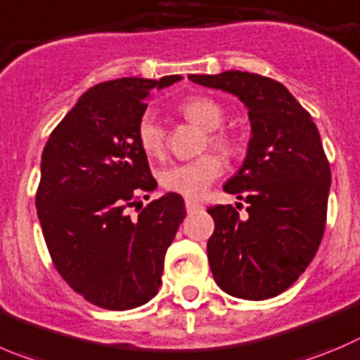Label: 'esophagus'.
Returning <instances> with one entry per match:
<instances>
[{"label":"esophagus","mask_w":360,"mask_h":360,"mask_svg":"<svg viewBox=\"0 0 360 360\" xmlns=\"http://www.w3.org/2000/svg\"><path fill=\"white\" fill-rule=\"evenodd\" d=\"M186 208H187V212H194V210H198V208H200V203H196V201H193V200H187L186 201Z\"/></svg>","instance_id":"1"}]
</instances>
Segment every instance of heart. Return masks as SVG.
Returning <instances> with one entry per match:
<instances>
[{
	"label": "heart",
	"mask_w": 360,
	"mask_h": 360,
	"mask_svg": "<svg viewBox=\"0 0 360 360\" xmlns=\"http://www.w3.org/2000/svg\"><path fill=\"white\" fill-rule=\"evenodd\" d=\"M180 112L189 122L203 131L212 132L208 141L214 148L221 150L226 155H231L237 148L235 139L224 132H214L224 122V109L208 97L187 98L180 104ZM138 139L141 150L148 157H162L164 153V131L157 118L146 112L139 122ZM222 173V162L214 153H207L189 162L173 164L160 173V184L164 189L176 193L187 200H200L215 178Z\"/></svg>",
	"instance_id": "heart-1"
}]
</instances>
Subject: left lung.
<instances>
[{
  "label": "left lung",
  "instance_id": "1",
  "mask_svg": "<svg viewBox=\"0 0 360 360\" xmlns=\"http://www.w3.org/2000/svg\"><path fill=\"white\" fill-rule=\"evenodd\" d=\"M189 79L235 95L251 123L244 162L224 184L248 203V215L240 219L231 205L208 208L215 283L245 300L279 295L307 269L323 237L330 166L320 132L285 84L269 77L226 70Z\"/></svg>",
  "mask_w": 360,
  "mask_h": 360
}]
</instances>
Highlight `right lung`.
Listing matches in <instances>:
<instances>
[{"instance_id":"add662e5","label":"right lung","mask_w":360,"mask_h":360,"mask_svg":"<svg viewBox=\"0 0 360 360\" xmlns=\"http://www.w3.org/2000/svg\"><path fill=\"white\" fill-rule=\"evenodd\" d=\"M180 79L95 84L44 148L37 214L47 249L70 288L104 309H132L157 295L164 256L186 217L176 193L150 201L138 217L127 212L136 194L157 187L138 139L146 98Z\"/></svg>"}]
</instances>
